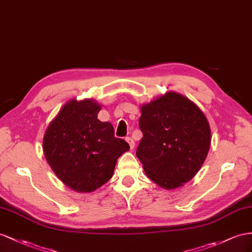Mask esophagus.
<instances>
[{"label": "esophagus", "mask_w": 252, "mask_h": 252, "mask_svg": "<svg viewBox=\"0 0 252 252\" xmlns=\"http://www.w3.org/2000/svg\"><path fill=\"white\" fill-rule=\"evenodd\" d=\"M126 140L127 141V144H128V146H130V149L132 150L133 148L135 147V143H134V140L131 138V137H126Z\"/></svg>", "instance_id": "obj_1"}]
</instances>
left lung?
Returning a JSON list of instances; mask_svg holds the SVG:
<instances>
[{
  "instance_id": "1",
  "label": "left lung",
  "mask_w": 252,
  "mask_h": 252,
  "mask_svg": "<svg viewBox=\"0 0 252 252\" xmlns=\"http://www.w3.org/2000/svg\"><path fill=\"white\" fill-rule=\"evenodd\" d=\"M143 132L136 157L146 175L165 189L189 182L201 168L211 146V128L195 103L167 92L140 106Z\"/></svg>"
}]
</instances>
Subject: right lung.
Here are the masks:
<instances>
[{"mask_svg":"<svg viewBox=\"0 0 252 252\" xmlns=\"http://www.w3.org/2000/svg\"><path fill=\"white\" fill-rule=\"evenodd\" d=\"M101 104L94 99H71L44 133V157L56 177L77 192H92L114 175L118 158L130 150L116 138L109 122L98 119Z\"/></svg>","mask_w":252,"mask_h":252,"instance_id":"add662e5","label":"right lung"}]
</instances>
